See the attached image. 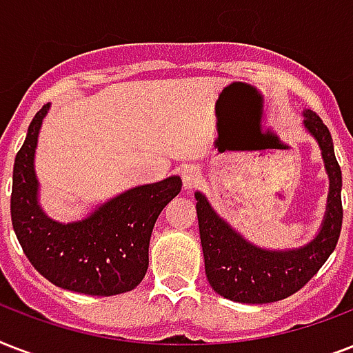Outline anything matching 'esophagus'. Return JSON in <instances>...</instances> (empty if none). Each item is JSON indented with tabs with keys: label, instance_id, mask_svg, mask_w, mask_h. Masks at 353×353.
I'll return each instance as SVG.
<instances>
[{
	"label": "esophagus",
	"instance_id": "34e87169",
	"mask_svg": "<svg viewBox=\"0 0 353 353\" xmlns=\"http://www.w3.org/2000/svg\"><path fill=\"white\" fill-rule=\"evenodd\" d=\"M181 179H183V187L187 188V190H192L199 185L201 181V172L196 165H187L181 170Z\"/></svg>",
	"mask_w": 353,
	"mask_h": 353
}]
</instances>
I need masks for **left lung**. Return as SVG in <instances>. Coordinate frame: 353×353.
Segmentation results:
<instances>
[{
  "label": "left lung",
  "mask_w": 353,
  "mask_h": 353,
  "mask_svg": "<svg viewBox=\"0 0 353 353\" xmlns=\"http://www.w3.org/2000/svg\"><path fill=\"white\" fill-rule=\"evenodd\" d=\"M302 117V126L321 148L330 179L326 212L313 240L291 249L254 245L212 209L203 192L194 194L205 273L212 290L223 299L243 304H268L288 299L323 268L337 245L343 225V176L335 159L334 141L317 113L304 110Z\"/></svg>",
  "instance_id": "1"
}]
</instances>
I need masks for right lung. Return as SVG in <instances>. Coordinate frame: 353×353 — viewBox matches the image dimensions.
I'll return each instance as SVG.
<instances>
[{"instance_id":"obj_1","label":"right lung","mask_w":353,"mask_h":353,"mask_svg":"<svg viewBox=\"0 0 353 353\" xmlns=\"http://www.w3.org/2000/svg\"><path fill=\"white\" fill-rule=\"evenodd\" d=\"M47 112L49 104L36 113L14 161L10 216L19 245L36 271L62 290L95 296L132 291L146 274L150 236L161 210L181 192V177L128 188L82 220H52L41 209L34 170Z\"/></svg>"}]
</instances>
